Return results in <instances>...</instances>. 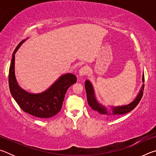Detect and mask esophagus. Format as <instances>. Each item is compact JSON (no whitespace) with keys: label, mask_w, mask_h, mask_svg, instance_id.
I'll use <instances>...</instances> for the list:
<instances>
[{"label":"esophagus","mask_w":156,"mask_h":156,"mask_svg":"<svg viewBox=\"0 0 156 156\" xmlns=\"http://www.w3.org/2000/svg\"><path fill=\"white\" fill-rule=\"evenodd\" d=\"M88 73V68L85 67H81V69L80 70H79V76H80V77H83V76H86L87 74Z\"/></svg>","instance_id":"obj_1"}]
</instances>
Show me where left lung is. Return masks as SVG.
Segmentation results:
<instances>
[{
    "mask_svg": "<svg viewBox=\"0 0 156 156\" xmlns=\"http://www.w3.org/2000/svg\"><path fill=\"white\" fill-rule=\"evenodd\" d=\"M142 82H144V74L142 76ZM84 86H85V90L87 93V102L89 106L91 107L92 109L96 111V112L99 113L100 114L102 115H107L109 116L111 115H122L125 114V113H128L131 111L133 110L140 101L142 96H143V91L144 88V84H142V87L140 90V92L138 96L131 103L126 105H122V106H118V107H111L112 108V113L109 112L107 111V107H105L103 105L100 104L97 101L96 96H95V92L93 86L89 80H87L84 83Z\"/></svg>",
    "mask_w": 156,
    "mask_h": 156,
    "instance_id": "8db88e82",
    "label": "left lung"
}]
</instances>
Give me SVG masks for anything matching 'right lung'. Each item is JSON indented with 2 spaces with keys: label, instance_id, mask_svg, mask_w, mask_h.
I'll return each mask as SVG.
<instances>
[{
  "label": "right lung",
  "instance_id": "add662e5",
  "mask_svg": "<svg viewBox=\"0 0 156 156\" xmlns=\"http://www.w3.org/2000/svg\"><path fill=\"white\" fill-rule=\"evenodd\" d=\"M27 39L18 44L12 54L9 70V90L16 102L25 112L37 118H51L61 109L66 91L76 83L77 78L69 73L62 75L48 89L40 94H31L23 89L18 85L15 76V54Z\"/></svg>",
  "mask_w": 156,
  "mask_h": 156
}]
</instances>
